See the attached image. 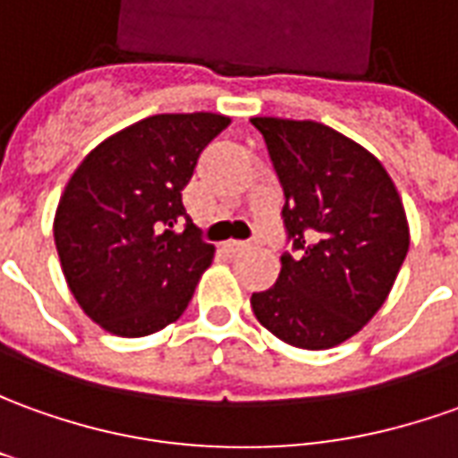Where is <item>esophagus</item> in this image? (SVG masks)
<instances>
[{"label": "esophagus", "instance_id": "1", "mask_svg": "<svg viewBox=\"0 0 458 458\" xmlns=\"http://www.w3.org/2000/svg\"><path fill=\"white\" fill-rule=\"evenodd\" d=\"M247 247H251V242H242V239H229V242H224V249H229V251H239V249Z\"/></svg>", "mask_w": 458, "mask_h": 458}]
</instances>
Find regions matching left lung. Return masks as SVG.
Listing matches in <instances>:
<instances>
[{
	"label": "left lung",
	"mask_w": 458,
	"mask_h": 458,
	"mask_svg": "<svg viewBox=\"0 0 458 458\" xmlns=\"http://www.w3.org/2000/svg\"><path fill=\"white\" fill-rule=\"evenodd\" d=\"M284 187V224L299 254L251 294L264 329L296 349H331L384 307L409 251L402 197L384 164L311 119L254 116Z\"/></svg>",
	"instance_id": "8db88e82"
}]
</instances>
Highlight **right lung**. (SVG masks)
<instances>
[{
  "label": "right lung",
  "mask_w": 458,
  "mask_h": 458,
  "mask_svg": "<svg viewBox=\"0 0 458 458\" xmlns=\"http://www.w3.org/2000/svg\"><path fill=\"white\" fill-rule=\"evenodd\" d=\"M232 119L214 112L154 114L106 137L69 176L55 244L81 311L116 336H149L191 301L214 244L182 201L201 149ZM188 219L184 233L176 221Z\"/></svg>",
  "instance_id": "right-lung-1"
}]
</instances>
